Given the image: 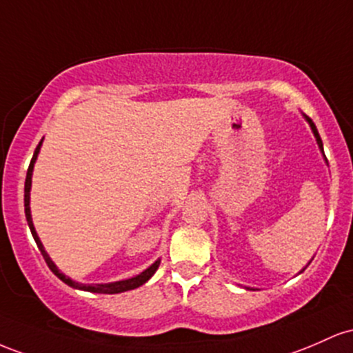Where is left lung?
Wrapping results in <instances>:
<instances>
[{"instance_id": "left-lung-1", "label": "left lung", "mask_w": 353, "mask_h": 353, "mask_svg": "<svg viewBox=\"0 0 353 353\" xmlns=\"http://www.w3.org/2000/svg\"><path fill=\"white\" fill-rule=\"evenodd\" d=\"M305 117V120L308 121V125H310V128H312V132H314V134H315V140H316V143H319V148L322 150V153H323V143H322V138H320V134H319V132H316V126L314 125V121L310 120V118L307 117V114H303Z\"/></svg>"}]
</instances>
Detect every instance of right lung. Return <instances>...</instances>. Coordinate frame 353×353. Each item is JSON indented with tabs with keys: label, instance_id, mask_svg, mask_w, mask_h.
<instances>
[{
	"label": "right lung",
	"instance_id": "add662e5",
	"mask_svg": "<svg viewBox=\"0 0 353 353\" xmlns=\"http://www.w3.org/2000/svg\"><path fill=\"white\" fill-rule=\"evenodd\" d=\"M43 141V140H41ZM41 141H39V145L37 146V150H34L33 153V158H31V163L28 166V173H26V180H25V215H26V221H28V227L31 230V235H33L34 241H37L39 252H41L43 259H45L46 265L50 267V270L54 273V275L58 276L59 280H63L66 285H70V287L73 288H78V290H86V292H93V294H121V292H128V290H133V288H138L140 285H143L148 282L150 279L153 276V273L158 270V265H160V260H157L155 263L150 265L148 268H146L145 272H141L140 275L137 276H132V279H126V280H120V282H113V283H94V285H86V283H78V282H73V280L70 279V276H66L65 273H61L57 268V265L53 263V260L50 259V255L46 253L45 247H43L41 240H39L37 230H34V225H33V220H31V210H30V190H31V176H33V166H34V161H37L38 158V153H39V148H41Z\"/></svg>",
	"mask_w": 353,
	"mask_h": 353
}]
</instances>
